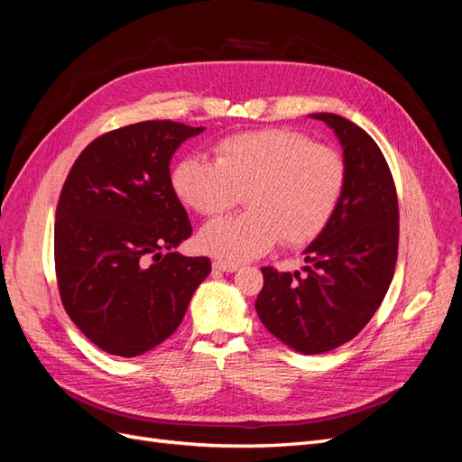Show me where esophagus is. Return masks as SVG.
I'll list each match as a JSON object with an SVG mask.
<instances>
[{
  "instance_id": "obj_1",
  "label": "esophagus",
  "mask_w": 462,
  "mask_h": 462,
  "mask_svg": "<svg viewBox=\"0 0 462 462\" xmlns=\"http://www.w3.org/2000/svg\"><path fill=\"white\" fill-rule=\"evenodd\" d=\"M212 265H214V270H216V272H226V273H231V272H236V270H239V265H236V263H231V262H221V260H216Z\"/></svg>"
}]
</instances>
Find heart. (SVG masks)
Segmentation results:
<instances>
[{
  "label": "heart",
  "mask_w": 462,
  "mask_h": 462,
  "mask_svg": "<svg viewBox=\"0 0 462 462\" xmlns=\"http://www.w3.org/2000/svg\"><path fill=\"white\" fill-rule=\"evenodd\" d=\"M346 180L339 152L289 129L231 134L216 146V162H179L173 190L194 212L216 217L245 194L246 212L208 223L199 246L223 262L256 258L282 239L302 246L326 229Z\"/></svg>",
  "instance_id": "heart-1"
}]
</instances>
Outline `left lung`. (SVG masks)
I'll list each match as a JSON object with an SVG mask.
<instances>
[{"label": "left lung", "mask_w": 462, "mask_h": 462, "mask_svg": "<svg viewBox=\"0 0 462 462\" xmlns=\"http://www.w3.org/2000/svg\"><path fill=\"white\" fill-rule=\"evenodd\" d=\"M343 146L346 180L341 202L304 248L300 272L262 268L256 312L272 335L302 355L351 341L380 309L395 273L399 204L382 150L358 125L335 114H312Z\"/></svg>", "instance_id": "obj_1"}]
</instances>
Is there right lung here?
Instances as JSON below:
<instances>
[{
	"label": "right lung",
	"mask_w": 462,
	"mask_h": 462,
	"mask_svg": "<svg viewBox=\"0 0 462 462\" xmlns=\"http://www.w3.org/2000/svg\"><path fill=\"white\" fill-rule=\"evenodd\" d=\"M204 127L143 121L97 136L73 163L55 212L60 295L102 351L138 356L179 328L208 277L206 256L175 253L192 227L170 162Z\"/></svg>",
	"instance_id": "obj_1"
}]
</instances>
